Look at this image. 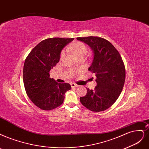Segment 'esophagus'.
Returning <instances> with one entry per match:
<instances>
[{"mask_svg": "<svg viewBox=\"0 0 149 149\" xmlns=\"http://www.w3.org/2000/svg\"><path fill=\"white\" fill-rule=\"evenodd\" d=\"M71 86H72V88H75V87H78L79 85L75 84L72 83V84H71Z\"/></svg>", "mask_w": 149, "mask_h": 149, "instance_id": "34e87169", "label": "esophagus"}]
</instances>
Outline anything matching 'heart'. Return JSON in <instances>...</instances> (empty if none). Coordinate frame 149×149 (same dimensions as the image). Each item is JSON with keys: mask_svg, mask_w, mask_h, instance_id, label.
I'll return each instance as SVG.
<instances>
[{"mask_svg": "<svg viewBox=\"0 0 149 149\" xmlns=\"http://www.w3.org/2000/svg\"><path fill=\"white\" fill-rule=\"evenodd\" d=\"M68 49L72 52L75 56L79 58L84 57L88 52V49L85 43L81 42H77L68 47ZM65 55V52L63 51L61 53V58H63Z\"/></svg>", "mask_w": 149, "mask_h": 149, "instance_id": "heart-1", "label": "heart"}]
</instances>
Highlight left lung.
<instances>
[{
  "label": "left lung",
  "mask_w": 149,
  "mask_h": 149,
  "mask_svg": "<svg viewBox=\"0 0 149 149\" xmlns=\"http://www.w3.org/2000/svg\"><path fill=\"white\" fill-rule=\"evenodd\" d=\"M91 47L94 53L88 70L96 77L95 90L86 88L80 97L83 106L93 112H101L112 106L118 98L125 81V67L117 49L108 40L99 37H77Z\"/></svg>",
  "instance_id": "left-lung-1"
}]
</instances>
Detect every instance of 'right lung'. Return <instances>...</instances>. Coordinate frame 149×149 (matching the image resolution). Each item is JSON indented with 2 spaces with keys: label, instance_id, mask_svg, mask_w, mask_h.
I'll list each match as a JSON object with an SVG mask.
<instances>
[{
  "label": "right lung",
  "instance_id": "1",
  "mask_svg": "<svg viewBox=\"0 0 149 149\" xmlns=\"http://www.w3.org/2000/svg\"><path fill=\"white\" fill-rule=\"evenodd\" d=\"M74 38H49L37 45L27 56L23 68V82L27 95L38 108L50 111L63 103L68 83L59 84L49 77V71L59 61L63 48Z\"/></svg>",
  "mask_w": 149,
  "mask_h": 149
}]
</instances>
